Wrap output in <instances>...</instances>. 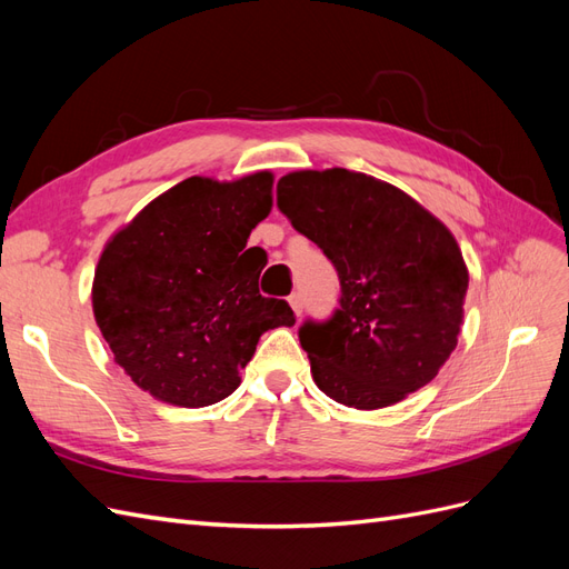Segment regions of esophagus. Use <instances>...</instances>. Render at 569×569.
I'll use <instances>...</instances> for the list:
<instances>
[{
    "instance_id": "obj_1",
    "label": "esophagus",
    "mask_w": 569,
    "mask_h": 569,
    "mask_svg": "<svg viewBox=\"0 0 569 569\" xmlns=\"http://www.w3.org/2000/svg\"><path fill=\"white\" fill-rule=\"evenodd\" d=\"M289 306H291V311H295L297 316H301V311H303V297L299 295V291H295V295L289 297Z\"/></svg>"
}]
</instances>
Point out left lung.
Instances as JSON below:
<instances>
[{
    "instance_id": "8db88e82",
    "label": "left lung",
    "mask_w": 569,
    "mask_h": 569,
    "mask_svg": "<svg viewBox=\"0 0 569 569\" xmlns=\"http://www.w3.org/2000/svg\"><path fill=\"white\" fill-rule=\"evenodd\" d=\"M278 206L341 282L335 316L299 330L318 389L377 410L432 382L458 343L470 282L451 230L403 189L347 168L287 173Z\"/></svg>"
}]
</instances>
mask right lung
Instances as JSON below:
<instances>
[{
  "label": "right lung",
  "mask_w": 569,
  "mask_h": 569,
  "mask_svg": "<svg viewBox=\"0 0 569 569\" xmlns=\"http://www.w3.org/2000/svg\"><path fill=\"white\" fill-rule=\"evenodd\" d=\"M272 180L270 170L230 182L187 178L101 251L94 320L116 363L157 401H222L261 335L297 322L287 301L258 295V272L242 263L251 230L272 209Z\"/></svg>",
  "instance_id": "1"
}]
</instances>
